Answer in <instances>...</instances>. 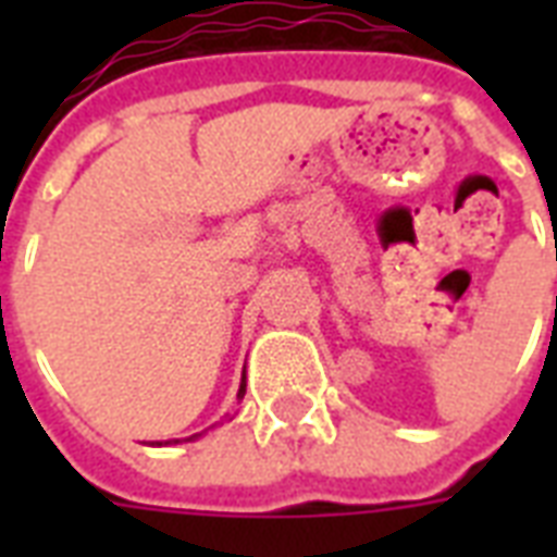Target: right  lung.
<instances>
[{
  "instance_id": "obj_1",
  "label": "right lung",
  "mask_w": 557,
  "mask_h": 557,
  "mask_svg": "<svg viewBox=\"0 0 557 557\" xmlns=\"http://www.w3.org/2000/svg\"><path fill=\"white\" fill-rule=\"evenodd\" d=\"M236 396L243 398L245 396V375H243V384H239V393ZM196 436H201V433H193V436H187V440H196ZM156 445H161V442H156Z\"/></svg>"
}]
</instances>
